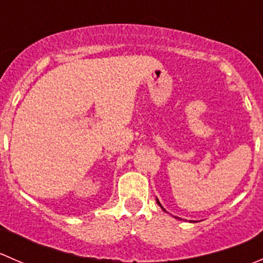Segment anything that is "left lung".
Segmentation results:
<instances>
[{
    "instance_id": "8db88e82",
    "label": "left lung",
    "mask_w": 263,
    "mask_h": 263,
    "mask_svg": "<svg viewBox=\"0 0 263 263\" xmlns=\"http://www.w3.org/2000/svg\"><path fill=\"white\" fill-rule=\"evenodd\" d=\"M156 202H158V205H159V206H160V208H161V209H163V210H164V211H165V209H164V208H163V206H161V205H160V202H159V200H158V198H156Z\"/></svg>"
}]
</instances>
